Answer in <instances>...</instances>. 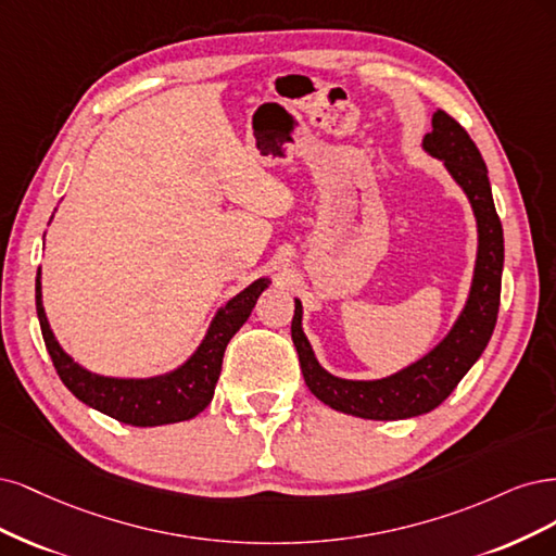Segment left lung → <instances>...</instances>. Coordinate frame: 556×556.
Masks as SVG:
<instances>
[{
    "instance_id": "left-lung-1",
    "label": "left lung",
    "mask_w": 556,
    "mask_h": 556,
    "mask_svg": "<svg viewBox=\"0 0 556 556\" xmlns=\"http://www.w3.org/2000/svg\"><path fill=\"white\" fill-rule=\"evenodd\" d=\"M422 150L441 161L473 210L478 247L471 286L455 324L441 337V342L416 363L381 379H342L320 365L304 334V309L300 298H295L291 334L304 383L320 402L349 416L406 420L429 414L476 365L496 326L504 273V228L494 207L485 161L469 134L443 111L432 115V131L425 134Z\"/></svg>"
}]
</instances>
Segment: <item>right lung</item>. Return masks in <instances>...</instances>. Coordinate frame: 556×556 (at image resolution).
Returning a JSON list of instances; mask_svg holds the SVG:
<instances>
[{
    "label": "right lung",
    "mask_w": 556,
    "mask_h": 556,
    "mask_svg": "<svg viewBox=\"0 0 556 556\" xmlns=\"http://www.w3.org/2000/svg\"><path fill=\"white\" fill-rule=\"evenodd\" d=\"M270 283V277H261L238 295L226 300L214 312L201 344L195 346L187 361L156 376H105L74 361V355L62 349L48 324L43 309L41 267L37 273V314L52 365H55L62 383L83 404L134 427H159L191 420L212 402L222 374L224 351L232 334L252 316L256 300Z\"/></svg>",
    "instance_id": "1"
}]
</instances>
